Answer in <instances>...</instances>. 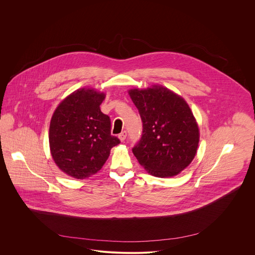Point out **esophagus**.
Listing matches in <instances>:
<instances>
[{
    "mask_svg": "<svg viewBox=\"0 0 255 255\" xmlns=\"http://www.w3.org/2000/svg\"><path fill=\"white\" fill-rule=\"evenodd\" d=\"M119 138H120L121 141H125L126 138H127V131H126V130L122 131V132L119 134Z\"/></svg>",
    "mask_w": 255,
    "mask_h": 255,
    "instance_id": "esophagus-1",
    "label": "esophagus"
}]
</instances>
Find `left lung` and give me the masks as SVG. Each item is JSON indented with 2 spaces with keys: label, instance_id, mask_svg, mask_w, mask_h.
Listing matches in <instances>:
<instances>
[{
  "label": "left lung",
  "instance_id": "1",
  "mask_svg": "<svg viewBox=\"0 0 255 255\" xmlns=\"http://www.w3.org/2000/svg\"><path fill=\"white\" fill-rule=\"evenodd\" d=\"M128 94L142 121V135L132 148L139 164L158 178L178 175L193 160L199 129L181 96L162 85L130 89Z\"/></svg>",
  "mask_w": 255,
  "mask_h": 255
}]
</instances>
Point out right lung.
Masks as SVG:
<instances>
[{
	"label": "right lung",
	"mask_w": 255,
	"mask_h": 255,
	"mask_svg": "<svg viewBox=\"0 0 255 255\" xmlns=\"http://www.w3.org/2000/svg\"><path fill=\"white\" fill-rule=\"evenodd\" d=\"M104 93L81 88L63 100L53 114L49 143L57 166L81 180L101 170L114 146L121 141L111 134V120L100 105Z\"/></svg>",
	"instance_id": "right-lung-1"
}]
</instances>
